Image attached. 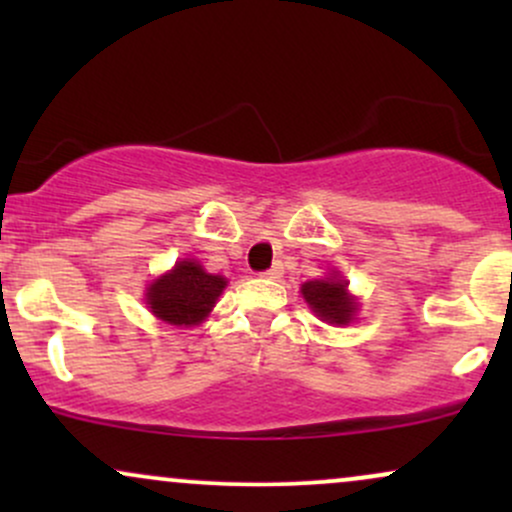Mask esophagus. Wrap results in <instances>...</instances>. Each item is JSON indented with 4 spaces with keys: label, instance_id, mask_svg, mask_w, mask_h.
I'll list each match as a JSON object with an SVG mask.
<instances>
[{
    "label": "esophagus",
    "instance_id": "1",
    "mask_svg": "<svg viewBox=\"0 0 512 512\" xmlns=\"http://www.w3.org/2000/svg\"><path fill=\"white\" fill-rule=\"evenodd\" d=\"M260 276H264V279H279V276H281V267H272V269H264V272H262Z\"/></svg>",
    "mask_w": 512,
    "mask_h": 512
}]
</instances>
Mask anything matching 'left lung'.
Here are the masks:
<instances>
[{
	"mask_svg": "<svg viewBox=\"0 0 512 512\" xmlns=\"http://www.w3.org/2000/svg\"><path fill=\"white\" fill-rule=\"evenodd\" d=\"M301 293L310 308H313V313L330 322V325H346L356 313L354 298L346 293V281L337 279V276L320 281H305Z\"/></svg>",
	"mask_w": 512,
	"mask_h": 512,
	"instance_id": "left-lung-1",
	"label": "left lung"
}]
</instances>
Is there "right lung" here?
<instances>
[{
  "instance_id": "obj_1",
  "label": "right lung",
  "mask_w": 512,
  "mask_h": 512,
  "mask_svg": "<svg viewBox=\"0 0 512 512\" xmlns=\"http://www.w3.org/2000/svg\"><path fill=\"white\" fill-rule=\"evenodd\" d=\"M223 286H226L223 276L207 274L202 264L185 260L175 264L173 272L154 281L146 301L170 325H197L214 308Z\"/></svg>"
}]
</instances>
